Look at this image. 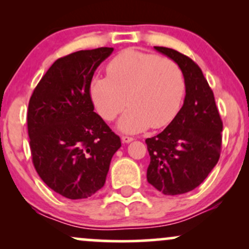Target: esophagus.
<instances>
[{"label": "esophagus", "mask_w": 249, "mask_h": 249, "mask_svg": "<svg viewBox=\"0 0 249 249\" xmlns=\"http://www.w3.org/2000/svg\"><path fill=\"white\" fill-rule=\"evenodd\" d=\"M132 141H133L132 137H128V136H123L122 137V142H125V144H127V142H132Z\"/></svg>", "instance_id": "34e87169"}]
</instances>
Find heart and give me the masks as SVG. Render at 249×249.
<instances>
[{
	"label": "heart",
	"instance_id": "1",
	"mask_svg": "<svg viewBox=\"0 0 249 249\" xmlns=\"http://www.w3.org/2000/svg\"><path fill=\"white\" fill-rule=\"evenodd\" d=\"M107 77L91 79L90 97L97 112L111 122L124 110L118 128L138 133L148 126H165L178 113L185 92V79L173 59L128 49L108 62Z\"/></svg>",
	"mask_w": 249,
	"mask_h": 249
}]
</instances>
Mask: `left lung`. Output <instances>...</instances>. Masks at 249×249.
I'll return each instance as SVG.
<instances>
[{"mask_svg":"<svg viewBox=\"0 0 249 249\" xmlns=\"http://www.w3.org/2000/svg\"><path fill=\"white\" fill-rule=\"evenodd\" d=\"M179 65L185 79L184 105L170 125L145 142L150 154L147 181L165 196L198 187L220 158L222 121L212 89L196 62L177 50L154 47Z\"/></svg>","mask_w":249,"mask_h":249,"instance_id":"1","label":"left lung"}]
</instances>
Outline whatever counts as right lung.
I'll return each instance as SVG.
<instances>
[{"instance_id":"add662e5","label":"right lung","mask_w":249,"mask_h":249,"mask_svg":"<svg viewBox=\"0 0 249 249\" xmlns=\"http://www.w3.org/2000/svg\"><path fill=\"white\" fill-rule=\"evenodd\" d=\"M113 48L61 57L42 77L28 107L33 164L41 179L68 199H85L104 186L111 159L122 146L93 112L90 83Z\"/></svg>"}]
</instances>
